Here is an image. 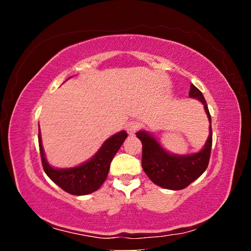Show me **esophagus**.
Wrapping results in <instances>:
<instances>
[{"mask_svg": "<svg viewBox=\"0 0 251 251\" xmlns=\"http://www.w3.org/2000/svg\"><path fill=\"white\" fill-rule=\"evenodd\" d=\"M139 128H140V123L137 121H130L126 123V130L129 135H135V133L138 131Z\"/></svg>", "mask_w": 251, "mask_h": 251, "instance_id": "34e87169", "label": "esophagus"}]
</instances>
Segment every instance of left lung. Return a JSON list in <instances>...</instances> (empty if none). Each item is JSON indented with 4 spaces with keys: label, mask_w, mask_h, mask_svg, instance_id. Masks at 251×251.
Listing matches in <instances>:
<instances>
[{
    "label": "left lung",
    "mask_w": 251,
    "mask_h": 251,
    "mask_svg": "<svg viewBox=\"0 0 251 251\" xmlns=\"http://www.w3.org/2000/svg\"><path fill=\"white\" fill-rule=\"evenodd\" d=\"M191 98H197L204 106L209 122H210V133L203 149L199 153L190 155H173L164 151L160 144L145 131H139L136 135L143 144L142 167L151 180L157 186L168 190H183L201 176L207 169L210 159L212 145L211 118L207 102L202 92L191 84Z\"/></svg>",
    "instance_id": "left-lung-1"
}]
</instances>
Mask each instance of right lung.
Returning a JSON list of instances; mask_svg holds the SVG:
<instances>
[{
	"label": "right lung",
	"mask_w": 251,
	"mask_h": 251,
	"mask_svg": "<svg viewBox=\"0 0 251 251\" xmlns=\"http://www.w3.org/2000/svg\"><path fill=\"white\" fill-rule=\"evenodd\" d=\"M128 137L126 131H120L102 144L98 153L81 166L70 169H54L47 162L39 131V147L43 169L48 177L61 190L73 195H85L97 191L107 178L113 157Z\"/></svg>",
	"instance_id": "right-lung-1"
}]
</instances>
